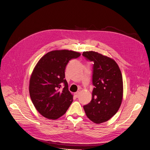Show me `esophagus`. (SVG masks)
I'll return each instance as SVG.
<instances>
[{"label":"esophagus","mask_w":150,"mask_h":150,"mask_svg":"<svg viewBox=\"0 0 150 150\" xmlns=\"http://www.w3.org/2000/svg\"><path fill=\"white\" fill-rule=\"evenodd\" d=\"M79 91H77V92L75 93H74V95H75V97L78 98V96H79Z\"/></svg>","instance_id":"1"}]
</instances>
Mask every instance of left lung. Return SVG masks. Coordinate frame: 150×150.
I'll return each instance as SVG.
<instances>
[{"label": "left lung", "instance_id": "1", "mask_svg": "<svg viewBox=\"0 0 150 150\" xmlns=\"http://www.w3.org/2000/svg\"><path fill=\"white\" fill-rule=\"evenodd\" d=\"M82 56L93 62L92 100L83 109L87 116L96 123L108 121L118 111L123 97L120 70L112 59L97 52H84Z\"/></svg>", "mask_w": 150, "mask_h": 150}]
</instances>
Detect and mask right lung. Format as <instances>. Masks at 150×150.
<instances>
[{
    "instance_id": "1",
    "label": "right lung",
    "mask_w": 150,
    "mask_h": 150,
    "mask_svg": "<svg viewBox=\"0 0 150 150\" xmlns=\"http://www.w3.org/2000/svg\"><path fill=\"white\" fill-rule=\"evenodd\" d=\"M80 55L71 50H54L37 63L30 78L29 91L34 105L42 116L57 119L69 108L73 96L68 90L65 69L71 60Z\"/></svg>"
}]
</instances>
